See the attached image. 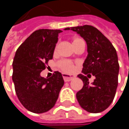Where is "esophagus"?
Returning <instances> with one entry per match:
<instances>
[{
    "label": "esophagus",
    "instance_id": "obj_1",
    "mask_svg": "<svg viewBox=\"0 0 129 129\" xmlns=\"http://www.w3.org/2000/svg\"><path fill=\"white\" fill-rule=\"evenodd\" d=\"M63 78L65 81L67 82V81H70L72 79H74L75 78V76L72 75H69V74H63Z\"/></svg>",
    "mask_w": 129,
    "mask_h": 129
}]
</instances>
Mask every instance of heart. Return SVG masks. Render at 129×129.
Masks as SVG:
<instances>
[{"label": "heart", "instance_id": "heart-1", "mask_svg": "<svg viewBox=\"0 0 129 129\" xmlns=\"http://www.w3.org/2000/svg\"><path fill=\"white\" fill-rule=\"evenodd\" d=\"M81 40L80 38H74L73 39V43L76 42L78 41ZM57 66L64 72H72L74 70V65L72 63V62L69 61V60H60V62H58Z\"/></svg>", "mask_w": 129, "mask_h": 129}]
</instances>
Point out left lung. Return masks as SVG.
Wrapping results in <instances>:
<instances>
[{
    "mask_svg": "<svg viewBox=\"0 0 129 129\" xmlns=\"http://www.w3.org/2000/svg\"><path fill=\"white\" fill-rule=\"evenodd\" d=\"M65 30H70L69 27ZM80 34L87 45V57L83 63L82 72L96 77L90 85L88 78L79 74L84 86L76 94L80 106L90 113H100L112 103L118 86L119 66L116 49L112 43L97 28L91 25L71 27Z\"/></svg>",
    "mask_w": 129,
    "mask_h": 129,
    "instance_id": "8db88e82",
    "label": "left lung"
}]
</instances>
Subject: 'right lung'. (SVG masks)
<instances>
[{
  "instance_id": "right-lung-1",
  "label": "right lung",
  "mask_w": 129,
  "mask_h": 129,
  "mask_svg": "<svg viewBox=\"0 0 129 129\" xmlns=\"http://www.w3.org/2000/svg\"><path fill=\"white\" fill-rule=\"evenodd\" d=\"M60 30L39 29L17 49L13 63L15 90L21 105L29 111L42 114L51 109L64 84L62 74L54 72L51 78L40 73L53 58Z\"/></svg>"
}]
</instances>
